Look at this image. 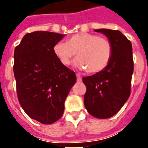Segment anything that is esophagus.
Masks as SVG:
<instances>
[{
	"label": "esophagus",
	"instance_id": "esophagus-1",
	"mask_svg": "<svg viewBox=\"0 0 148 148\" xmlns=\"http://www.w3.org/2000/svg\"><path fill=\"white\" fill-rule=\"evenodd\" d=\"M76 76H77V81L78 82H82V77H81L79 74H76Z\"/></svg>",
	"mask_w": 148,
	"mask_h": 148
}]
</instances>
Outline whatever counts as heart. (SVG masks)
I'll return each mask as SVG.
<instances>
[{"label": "heart", "mask_w": 148, "mask_h": 148, "mask_svg": "<svg viewBox=\"0 0 148 148\" xmlns=\"http://www.w3.org/2000/svg\"><path fill=\"white\" fill-rule=\"evenodd\" d=\"M53 52L63 66L71 64L77 53L75 66L81 70L86 69L89 74H97L109 66L112 55V45L106 38L81 32L69 37L66 42H56Z\"/></svg>", "instance_id": "heart-1"}]
</instances>
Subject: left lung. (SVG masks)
I'll list each match as a JSON object with an SVG mask.
<instances>
[{"label":"left lung","instance_id":"8db88e82","mask_svg":"<svg viewBox=\"0 0 148 148\" xmlns=\"http://www.w3.org/2000/svg\"><path fill=\"white\" fill-rule=\"evenodd\" d=\"M94 31L108 37L112 45V55L104 71L82 77L86 86L84 104L93 116L107 119L117 113L130 96L134 70L132 46L120 31Z\"/></svg>","mask_w":148,"mask_h":148}]
</instances>
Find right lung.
Instances as JSON below:
<instances>
[{
  "label": "right lung",
  "instance_id": "1",
  "mask_svg": "<svg viewBox=\"0 0 148 148\" xmlns=\"http://www.w3.org/2000/svg\"><path fill=\"white\" fill-rule=\"evenodd\" d=\"M63 35L51 32L27 33L14 51L16 93L27 115L41 124L59 120L64 102L76 82L74 71L61 64L53 47Z\"/></svg>",
  "mask_w": 148,
  "mask_h": 148
}]
</instances>
